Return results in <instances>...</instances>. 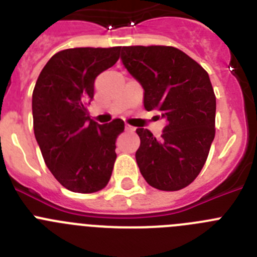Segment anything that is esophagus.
Wrapping results in <instances>:
<instances>
[{"instance_id":"obj_1","label":"esophagus","mask_w":257,"mask_h":257,"mask_svg":"<svg viewBox=\"0 0 257 257\" xmlns=\"http://www.w3.org/2000/svg\"><path fill=\"white\" fill-rule=\"evenodd\" d=\"M124 128H126V131H128V133H134V131H135V127L130 126V124H126Z\"/></svg>"}]
</instances>
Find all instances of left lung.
Wrapping results in <instances>:
<instances>
[{"mask_svg": "<svg viewBox=\"0 0 257 257\" xmlns=\"http://www.w3.org/2000/svg\"><path fill=\"white\" fill-rule=\"evenodd\" d=\"M122 64L144 88V108L166 119L160 139L138 128L136 163L160 190L183 189L198 176L215 138L216 97L197 61L171 46L122 47Z\"/></svg>", "mask_w": 257, "mask_h": 257, "instance_id": "obj_1", "label": "left lung"}]
</instances>
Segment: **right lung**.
I'll return each mask as SVG.
<instances>
[{
    "label": "right lung",
    "instance_id": "right-lung-1",
    "mask_svg": "<svg viewBox=\"0 0 257 257\" xmlns=\"http://www.w3.org/2000/svg\"><path fill=\"white\" fill-rule=\"evenodd\" d=\"M121 47H77L59 51L41 70L32 95L33 130L45 163L56 180L76 193H94L108 184L122 119L99 124L87 104L94 82L113 67Z\"/></svg>",
    "mask_w": 257,
    "mask_h": 257
}]
</instances>
